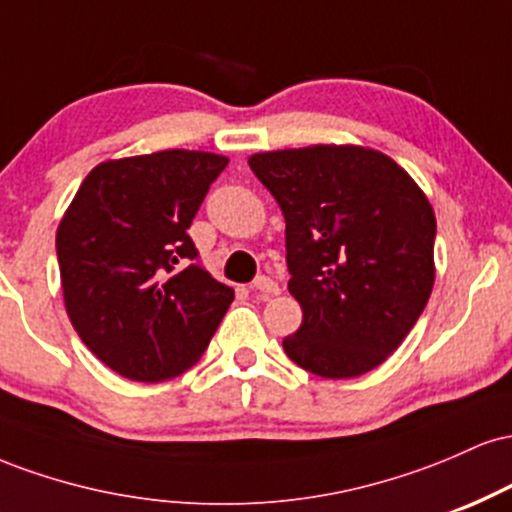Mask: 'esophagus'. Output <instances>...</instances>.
<instances>
[{
    "instance_id": "obj_1",
    "label": "esophagus",
    "mask_w": 512,
    "mask_h": 512,
    "mask_svg": "<svg viewBox=\"0 0 512 512\" xmlns=\"http://www.w3.org/2000/svg\"><path fill=\"white\" fill-rule=\"evenodd\" d=\"M252 291H255L260 298H269V296H276V293H281V286L276 284L272 276H257L255 284H252Z\"/></svg>"
}]
</instances>
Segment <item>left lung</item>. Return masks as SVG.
<instances>
[{
    "mask_svg": "<svg viewBox=\"0 0 512 512\" xmlns=\"http://www.w3.org/2000/svg\"><path fill=\"white\" fill-rule=\"evenodd\" d=\"M286 221L289 291L303 322L284 339L293 363L344 380L390 358L436 281V214L383 151L315 144L248 158Z\"/></svg>",
    "mask_w": 512,
    "mask_h": 512,
    "instance_id": "left-lung-1",
    "label": "left lung"
}]
</instances>
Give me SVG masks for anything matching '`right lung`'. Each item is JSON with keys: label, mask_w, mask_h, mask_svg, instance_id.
I'll return each mask as SVG.
<instances>
[{"label": "right lung", "mask_w": 512, "mask_h": 512, "mask_svg": "<svg viewBox=\"0 0 512 512\" xmlns=\"http://www.w3.org/2000/svg\"><path fill=\"white\" fill-rule=\"evenodd\" d=\"M226 163L187 149L110 158L64 211L55 240L64 308L122 378L163 383L190 370L233 301L187 236Z\"/></svg>", "instance_id": "add662e5"}]
</instances>
